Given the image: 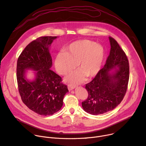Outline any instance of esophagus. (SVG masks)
I'll list each match as a JSON object with an SVG mask.
<instances>
[{"label": "esophagus", "mask_w": 146, "mask_h": 146, "mask_svg": "<svg viewBox=\"0 0 146 146\" xmlns=\"http://www.w3.org/2000/svg\"><path fill=\"white\" fill-rule=\"evenodd\" d=\"M68 89H69V91H72V90H73L75 88V86H73L72 84H69V85H68Z\"/></svg>", "instance_id": "esophagus-1"}]
</instances>
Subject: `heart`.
<instances>
[{"label": "heart", "instance_id": "obj_1", "mask_svg": "<svg viewBox=\"0 0 146 146\" xmlns=\"http://www.w3.org/2000/svg\"><path fill=\"white\" fill-rule=\"evenodd\" d=\"M55 58V67L61 75H66L72 72L76 64L79 71L69 75L66 82L72 83L82 82L86 76L95 77L101 69L105 58L104 47L87 39H82L69 44Z\"/></svg>", "mask_w": 146, "mask_h": 146}]
</instances>
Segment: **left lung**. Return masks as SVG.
Returning a JSON list of instances; mask_svg holds the SVG:
<instances>
[{
	"instance_id": "obj_1",
	"label": "left lung",
	"mask_w": 146,
	"mask_h": 146,
	"mask_svg": "<svg viewBox=\"0 0 146 146\" xmlns=\"http://www.w3.org/2000/svg\"><path fill=\"white\" fill-rule=\"evenodd\" d=\"M110 55L104 68L91 82L86 84L88 96L82 102L87 113L97 115L113 110L126 94L129 78V61L115 39L109 37Z\"/></svg>"
}]
</instances>
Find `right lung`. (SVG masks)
<instances>
[{"mask_svg": "<svg viewBox=\"0 0 146 146\" xmlns=\"http://www.w3.org/2000/svg\"><path fill=\"white\" fill-rule=\"evenodd\" d=\"M57 36H41L25 48L17 63V80L21 98L27 107L44 116L53 115L63 105L69 91L62 78L50 70L52 60L49 46ZM33 70L35 77L29 80L26 72Z\"/></svg>", "mask_w": 146, "mask_h": 146, "instance_id": "obj_1", "label": "right lung"}]
</instances>
